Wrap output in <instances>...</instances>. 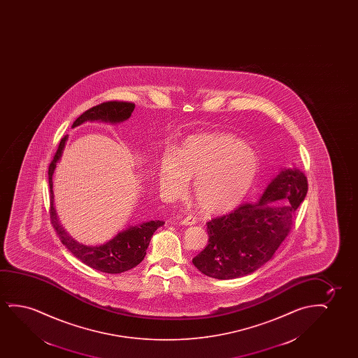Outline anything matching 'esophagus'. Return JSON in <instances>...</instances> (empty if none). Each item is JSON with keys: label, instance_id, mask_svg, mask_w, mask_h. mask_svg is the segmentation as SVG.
<instances>
[{"label": "esophagus", "instance_id": "obj_1", "mask_svg": "<svg viewBox=\"0 0 358 358\" xmlns=\"http://www.w3.org/2000/svg\"><path fill=\"white\" fill-rule=\"evenodd\" d=\"M196 217H193V216H186V217H185V219H182L181 222H180V224H181V225H185V226H191V225H194V224H196Z\"/></svg>", "mask_w": 358, "mask_h": 358}]
</instances>
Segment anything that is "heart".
<instances>
[{"label":"heart","mask_w":358,"mask_h":358,"mask_svg":"<svg viewBox=\"0 0 358 358\" xmlns=\"http://www.w3.org/2000/svg\"><path fill=\"white\" fill-rule=\"evenodd\" d=\"M257 152L231 133H204L188 138L181 150L164 154L159 181L170 198L186 193L192 177L194 198L211 215L235 210L255 186L259 173Z\"/></svg>","instance_id":"1"}]
</instances>
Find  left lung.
<instances>
[{
  "mask_svg": "<svg viewBox=\"0 0 358 358\" xmlns=\"http://www.w3.org/2000/svg\"><path fill=\"white\" fill-rule=\"evenodd\" d=\"M308 191L297 167L282 169L258 203L245 204L209 221V243L193 258L201 273L229 280L250 274L269 262L292 227L294 213Z\"/></svg>",
  "mask_w": 358,
  "mask_h": 358,
  "instance_id": "1",
  "label": "left lung"
}]
</instances>
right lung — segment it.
Listing matches in <instances>:
<instances>
[{"mask_svg": "<svg viewBox=\"0 0 358 358\" xmlns=\"http://www.w3.org/2000/svg\"><path fill=\"white\" fill-rule=\"evenodd\" d=\"M136 105L124 101H108L89 108L83 115H80L74 121L72 128L78 127L87 121H101V122H123L131 117ZM69 136H64L59 142V149L55 154L54 160L49 166L50 185V217L59 240L64 247L78 258L84 264L93 269L108 273V274H120L123 271L131 270L137 266L147 255L148 245L150 243L154 232L164 225L165 222L160 220L147 221L138 225L129 226L126 230L120 231L111 240L103 245H87L79 243L69 236L59 224V217L54 206V191H52V175L57 162L61 160L66 142Z\"/></svg>", "mask_w": 358, "mask_h": 358, "instance_id": "right-lung-1", "label": "right lung"}]
</instances>
